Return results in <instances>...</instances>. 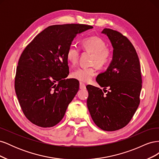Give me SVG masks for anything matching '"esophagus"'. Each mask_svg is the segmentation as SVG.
I'll return each mask as SVG.
<instances>
[{
	"label": "esophagus",
	"instance_id": "esophagus-1",
	"mask_svg": "<svg viewBox=\"0 0 159 159\" xmlns=\"http://www.w3.org/2000/svg\"><path fill=\"white\" fill-rule=\"evenodd\" d=\"M85 88H86L85 84L80 82V89H85Z\"/></svg>",
	"mask_w": 159,
	"mask_h": 159
}]
</instances>
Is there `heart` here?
Masks as SVG:
<instances>
[{
  "mask_svg": "<svg viewBox=\"0 0 159 159\" xmlns=\"http://www.w3.org/2000/svg\"><path fill=\"white\" fill-rule=\"evenodd\" d=\"M81 48L93 53L91 63L96 64L99 68L107 66L111 60V50L106 47V43L99 36H93L85 38L81 42ZM79 56V48L75 45L70 46L66 52V57L71 66L77 64ZM95 66L81 67L72 73V77L82 82H88L95 75Z\"/></svg>",
  "mask_w": 159,
  "mask_h": 159,
  "instance_id": "heart-1",
  "label": "heart"
}]
</instances>
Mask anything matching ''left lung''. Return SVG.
I'll return each mask as SVG.
<instances>
[{
  "instance_id": "8db88e82",
  "label": "left lung",
  "mask_w": 159,
  "mask_h": 159,
  "mask_svg": "<svg viewBox=\"0 0 159 159\" xmlns=\"http://www.w3.org/2000/svg\"><path fill=\"white\" fill-rule=\"evenodd\" d=\"M102 33L111 42L113 59L96 81L109 91L104 94L100 88L87 85V105L96 125L104 131H114L127 125L140 103L141 66L137 52L126 36L109 28H104Z\"/></svg>"
}]
</instances>
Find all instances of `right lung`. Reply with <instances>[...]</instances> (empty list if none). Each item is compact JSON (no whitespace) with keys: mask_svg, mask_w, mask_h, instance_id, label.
I'll return each instance as SVG.
<instances>
[{"mask_svg":"<svg viewBox=\"0 0 159 159\" xmlns=\"http://www.w3.org/2000/svg\"><path fill=\"white\" fill-rule=\"evenodd\" d=\"M93 26L80 24L50 26L24 50L16 68L14 88L26 117L41 127L55 126L63 119L79 90L69 74L67 50L78 34Z\"/></svg>","mask_w":159,"mask_h":159,"instance_id":"obj_1","label":"right lung"}]
</instances>
